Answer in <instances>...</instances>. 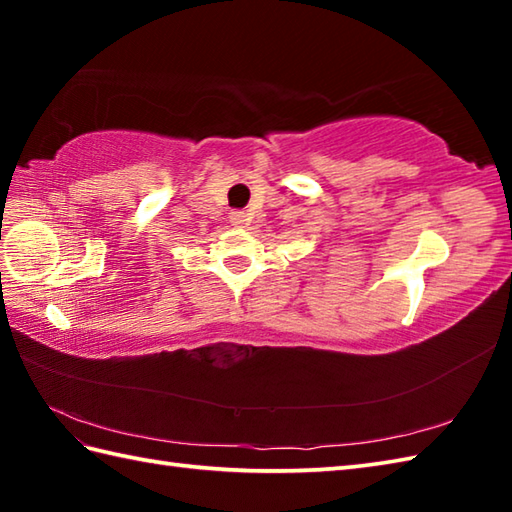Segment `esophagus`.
I'll return each mask as SVG.
<instances>
[{
	"instance_id": "obj_1",
	"label": "esophagus",
	"mask_w": 512,
	"mask_h": 512,
	"mask_svg": "<svg viewBox=\"0 0 512 512\" xmlns=\"http://www.w3.org/2000/svg\"><path fill=\"white\" fill-rule=\"evenodd\" d=\"M228 217H231V224H233V226L246 224V213H244V211H233Z\"/></svg>"
}]
</instances>
